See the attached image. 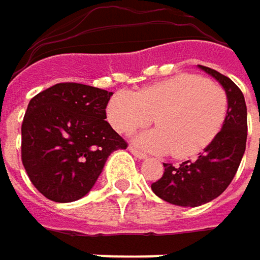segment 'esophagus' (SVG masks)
<instances>
[{
    "mask_svg": "<svg viewBox=\"0 0 260 260\" xmlns=\"http://www.w3.org/2000/svg\"><path fill=\"white\" fill-rule=\"evenodd\" d=\"M128 150H129L131 153H132L135 157H138V159H145V157H147V154H145V153L140 151V150H137V148H135V147H132V145H131Z\"/></svg>",
    "mask_w": 260,
    "mask_h": 260,
    "instance_id": "34e87169",
    "label": "esophagus"
}]
</instances>
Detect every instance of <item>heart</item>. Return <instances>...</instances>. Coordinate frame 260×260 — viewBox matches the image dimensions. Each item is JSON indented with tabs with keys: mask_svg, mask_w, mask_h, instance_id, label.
Listing matches in <instances>:
<instances>
[{
	"mask_svg": "<svg viewBox=\"0 0 260 260\" xmlns=\"http://www.w3.org/2000/svg\"><path fill=\"white\" fill-rule=\"evenodd\" d=\"M228 99L221 85L194 73L144 86L135 94L119 92L107 106L117 132L128 135L154 120L157 128L141 134L137 143L157 153L190 157L212 143L226 117Z\"/></svg>",
	"mask_w": 260,
	"mask_h": 260,
	"instance_id": "heart-1",
	"label": "heart"
}]
</instances>
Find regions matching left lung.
Instances as JSON below:
<instances>
[{
  "label": "left lung",
  "instance_id": "8db88e82",
  "mask_svg": "<svg viewBox=\"0 0 260 260\" xmlns=\"http://www.w3.org/2000/svg\"><path fill=\"white\" fill-rule=\"evenodd\" d=\"M223 86L228 110L222 129L196 160L163 163L165 172L151 190L168 203L196 207L221 196L236 176L247 140V107L241 89L228 76L200 66ZM260 120V117H259Z\"/></svg>",
  "mask_w": 260,
  "mask_h": 260
}]
</instances>
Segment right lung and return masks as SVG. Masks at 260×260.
Instances as JSON below:
<instances>
[{"label": "right lung", "instance_id": "obj_1", "mask_svg": "<svg viewBox=\"0 0 260 260\" xmlns=\"http://www.w3.org/2000/svg\"><path fill=\"white\" fill-rule=\"evenodd\" d=\"M113 92L61 82L29 101L22 123V163L35 188L57 203L82 199L107 157L128 143L106 122Z\"/></svg>", "mask_w": 260, "mask_h": 260}]
</instances>
